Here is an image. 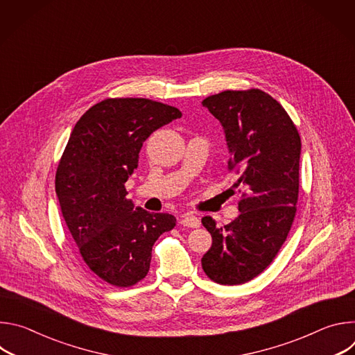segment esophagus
Segmentation results:
<instances>
[{"label": "esophagus", "instance_id": "esophagus-1", "mask_svg": "<svg viewBox=\"0 0 355 355\" xmlns=\"http://www.w3.org/2000/svg\"><path fill=\"white\" fill-rule=\"evenodd\" d=\"M181 225H182V226H187V227L195 229V227H199V226H200V220H199L196 216H193V215H185V216L181 219Z\"/></svg>", "mask_w": 355, "mask_h": 355}]
</instances>
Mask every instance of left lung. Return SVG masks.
Here are the masks:
<instances>
[{"mask_svg": "<svg viewBox=\"0 0 355 355\" xmlns=\"http://www.w3.org/2000/svg\"><path fill=\"white\" fill-rule=\"evenodd\" d=\"M222 123L229 170L240 187V215L219 227L211 216L202 225L212 247L202 257L205 274L220 285L256 278L275 259L291 230L299 193L300 136L282 105L251 88L223 91L202 101Z\"/></svg>", "mask_w": 355, "mask_h": 355, "instance_id": "1", "label": "left lung"}]
</instances>
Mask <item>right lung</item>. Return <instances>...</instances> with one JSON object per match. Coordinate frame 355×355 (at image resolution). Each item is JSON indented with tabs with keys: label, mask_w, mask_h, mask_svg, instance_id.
<instances>
[{
	"label": "right lung",
	"mask_w": 355,
	"mask_h": 355,
	"mask_svg": "<svg viewBox=\"0 0 355 355\" xmlns=\"http://www.w3.org/2000/svg\"><path fill=\"white\" fill-rule=\"evenodd\" d=\"M181 115L147 98H108L78 119L63 151L56 171L63 218L84 263L114 286L141 281L153 244L175 226L170 214L135 207L125 182L137 168L143 141Z\"/></svg>",
	"instance_id": "obj_1"
}]
</instances>
